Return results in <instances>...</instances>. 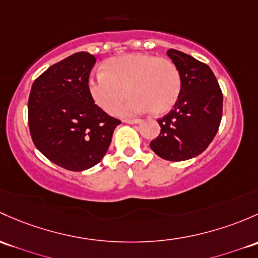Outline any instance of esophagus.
Listing matches in <instances>:
<instances>
[{
    "label": "esophagus",
    "mask_w": 258,
    "mask_h": 258,
    "mask_svg": "<svg viewBox=\"0 0 258 258\" xmlns=\"http://www.w3.org/2000/svg\"><path fill=\"white\" fill-rule=\"evenodd\" d=\"M124 122H126V123L134 124V123H140L141 120H140V118H126Z\"/></svg>",
    "instance_id": "esophagus-1"
}]
</instances>
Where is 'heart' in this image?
<instances>
[{
  "label": "heart",
  "instance_id": "b5f03b06",
  "mask_svg": "<svg viewBox=\"0 0 258 258\" xmlns=\"http://www.w3.org/2000/svg\"><path fill=\"white\" fill-rule=\"evenodd\" d=\"M104 72L89 79V94L95 104L107 113H113L127 97L120 113L138 115L150 110L164 115L177 104L181 78L177 65L168 58L147 53H132L108 59Z\"/></svg>",
  "mask_w": 258,
  "mask_h": 258
}]
</instances>
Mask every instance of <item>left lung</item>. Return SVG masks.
Returning a JSON list of instances; mask_svg holds the SVG:
<instances>
[{"mask_svg": "<svg viewBox=\"0 0 258 258\" xmlns=\"http://www.w3.org/2000/svg\"><path fill=\"white\" fill-rule=\"evenodd\" d=\"M167 54L180 73L181 90L174 107L158 120L161 134L150 146L161 158L180 162L203 153L218 134L222 93L207 64L175 49Z\"/></svg>", "mask_w": 258, "mask_h": 258, "instance_id": "1", "label": "left lung"}]
</instances>
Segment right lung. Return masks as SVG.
Returning <instances> with one entry per match:
<instances>
[{
  "label": "right lung",
  "instance_id": "obj_1",
  "mask_svg": "<svg viewBox=\"0 0 258 258\" xmlns=\"http://www.w3.org/2000/svg\"><path fill=\"white\" fill-rule=\"evenodd\" d=\"M95 63L93 54H73L40 74L29 94L32 141L50 162L73 172L99 163L121 123L89 94V75Z\"/></svg>",
  "mask_w": 258,
  "mask_h": 258
}]
</instances>
